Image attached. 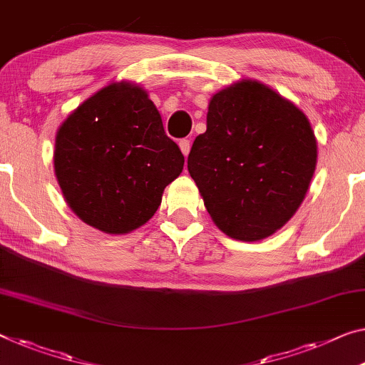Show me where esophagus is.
Segmentation results:
<instances>
[{"instance_id": "1", "label": "esophagus", "mask_w": 365, "mask_h": 365, "mask_svg": "<svg viewBox=\"0 0 365 365\" xmlns=\"http://www.w3.org/2000/svg\"><path fill=\"white\" fill-rule=\"evenodd\" d=\"M179 148H181L184 156H187L189 151H190V142H189V140H187V138L179 140Z\"/></svg>"}]
</instances>
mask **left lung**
Here are the masks:
<instances>
[{"mask_svg":"<svg viewBox=\"0 0 365 365\" xmlns=\"http://www.w3.org/2000/svg\"><path fill=\"white\" fill-rule=\"evenodd\" d=\"M317 156L304 112L271 88L243 80L212 96L187 170L215 225L232 238L257 241L292 218Z\"/></svg>","mask_w":365,"mask_h":365,"instance_id":"obj_1","label":"left lung"}]
</instances>
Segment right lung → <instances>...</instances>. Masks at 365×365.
<instances>
[{
	"mask_svg": "<svg viewBox=\"0 0 365 365\" xmlns=\"http://www.w3.org/2000/svg\"><path fill=\"white\" fill-rule=\"evenodd\" d=\"M53 166L70 209L104 233L147 223L184 156L166 135L147 91L112 83L66 117L55 138Z\"/></svg>",
	"mask_w": 365,
	"mask_h": 365,
	"instance_id": "1",
	"label": "right lung"
}]
</instances>
